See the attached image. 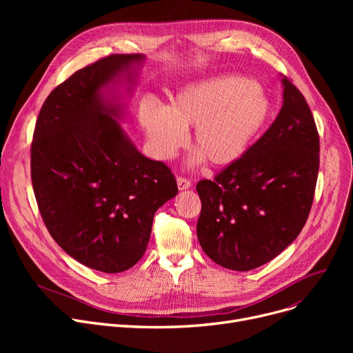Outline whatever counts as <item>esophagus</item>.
Masks as SVG:
<instances>
[{"label":"esophagus","mask_w":353,"mask_h":353,"mask_svg":"<svg viewBox=\"0 0 353 353\" xmlns=\"http://www.w3.org/2000/svg\"><path fill=\"white\" fill-rule=\"evenodd\" d=\"M176 180H177V188H179V190H188V189H190L192 181H190L189 179L183 177V176H177Z\"/></svg>","instance_id":"1"}]
</instances>
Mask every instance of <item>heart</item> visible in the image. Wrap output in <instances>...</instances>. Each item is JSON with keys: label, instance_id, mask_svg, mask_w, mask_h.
<instances>
[{"label": "heart", "instance_id": "heart-1", "mask_svg": "<svg viewBox=\"0 0 353 353\" xmlns=\"http://www.w3.org/2000/svg\"><path fill=\"white\" fill-rule=\"evenodd\" d=\"M270 116V101L254 81L220 76L181 88L163 108L145 103L140 123L159 159H172L193 128L194 163L225 167L242 157Z\"/></svg>", "mask_w": 353, "mask_h": 353}]
</instances>
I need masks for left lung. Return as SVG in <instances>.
Wrapping results in <instances>:
<instances>
[{"label": "left lung", "instance_id": "1", "mask_svg": "<svg viewBox=\"0 0 353 353\" xmlns=\"http://www.w3.org/2000/svg\"><path fill=\"white\" fill-rule=\"evenodd\" d=\"M276 120L237 161L196 186L197 239L217 265L246 272L270 262L303 229L319 172V133L286 76Z\"/></svg>", "mask_w": 353, "mask_h": 353}]
</instances>
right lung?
<instances>
[{"mask_svg":"<svg viewBox=\"0 0 353 353\" xmlns=\"http://www.w3.org/2000/svg\"><path fill=\"white\" fill-rule=\"evenodd\" d=\"M143 60L111 54L74 72L46 99L31 141V181L46 228L67 254L104 273L140 261L154 213L177 194L172 170L137 150L116 121L120 105L101 94Z\"/></svg>","mask_w":353,"mask_h":353,"instance_id":"obj_1","label":"right lung"}]
</instances>
